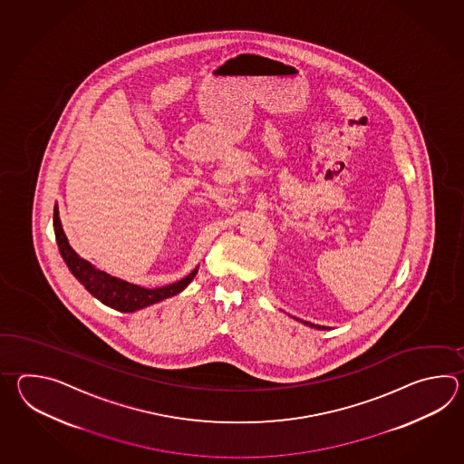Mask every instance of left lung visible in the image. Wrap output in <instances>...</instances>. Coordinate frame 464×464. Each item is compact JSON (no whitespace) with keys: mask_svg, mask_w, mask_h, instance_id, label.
<instances>
[{"mask_svg":"<svg viewBox=\"0 0 464 464\" xmlns=\"http://www.w3.org/2000/svg\"><path fill=\"white\" fill-rule=\"evenodd\" d=\"M298 320V318H296ZM304 325L312 326V328H316V330H330L328 326L315 325V324H310V322H304V320H300Z\"/></svg>","mask_w":464,"mask_h":464,"instance_id":"8db88e82","label":"left lung"}]
</instances>
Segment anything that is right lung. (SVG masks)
<instances>
[{
  "label": "right lung",
  "instance_id": "obj_1",
  "mask_svg": "<svg viewBox=\"0 0 464 464\" xmlns=\"http://www.w3.org/2000/svg\"><path fill=\"white\" fill-rule=\"evenodd\" d=\"M53 226H54V236H56V242L60 246L61 256L64 258L71 274L76 276L89 294L96 296L99 302H102L104 305L111 306L114 310H119V312H124V314L136 312V310L146 308L152 304L162 302L169 296L178 295L194 280V276L198 274V266H196L188 276H184L182 280L174 282L170 285L159 286V288H144V286L134 285L126 280H121L118 276H109L106 272L99 270L72 250V246H70L66 234L63 230V226H61L58 206H54Z\"/></svg>",
  "mask_w": 464,
  "mask_h": 464
}]
</instances>
